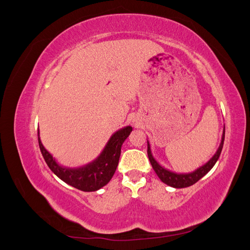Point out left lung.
Instances as JSON below:
<instances>
[{
  "mask_svg": "<svg viewBox=\"0 0 250 250\" xmlns=\"http://www.w3.org/2000/svg\"><path fill=\"white\" fill-rule=\"evenodd\" d=\"M224 137H225V127H223L221 142H220V145H219V147L216 151V153L209 158L208 162H207L206 164L202 165L201 167L197 168L195 171L190 172V173H176V172H173L167 168L163 167V166L158 163L155 160V157L153 156L152 151H151L149 141H147V144H148L147 153H148V157H149V161L151 163V166H152V168L155 171L158 178H160L164 184L168 185L172 188H183L190 187V186L197 183L200 178H202L204 175H206V174H208L210 171V169L214 167L215 164L218 161L219 156H220V154H221V151L223 148V143H224Z\"/></svg>",
  "mask_w": 250,
  "mask_h": 250,
  "instance_id": "obj_1",
  "label": "left lung"
}]
</instances>
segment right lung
<instances>
[{
    "label": "right lung",
    "mask_w": 250,
    "mask_h": 250,
    "mask_svg": "<svg viewBox=\"0 0 250 250\" xmlns=\"http://www.w3.org/2000/svg\"><path fill=\"white\" fill-rule=\"evenodd\" d=\"M132 131L131 126L121 128L113 133L102 152L93 162L76 168H69L57 163L55 157L43 147L40 138V129L37 130L39 144L42 154L48 167L65 184L78 188L83 192H94L107 185L115 174L123 143Z\"/></svg>",
    "instance_id": "right-lung-1"
}]
</instances>
